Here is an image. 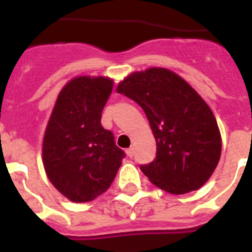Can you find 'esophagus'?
Segmentation results:
<instances>
[{
    "label": "esophagus",
    "mask_w": 252,
    "mask_h": 252,
    "mask_svg": "<svg viewBox=\"0 0 252 252\" xmlns=\"http://www.w3.org/2000/svg\"><path fill=\"white\" fill-rule=\"evenodd\" d=\"M126 154H127V157L128 158H132L133 157V154H135V151H133V148H130L126 150Z\"/></svg>",
    "instance_id": "obj_1"
}]
</instances>
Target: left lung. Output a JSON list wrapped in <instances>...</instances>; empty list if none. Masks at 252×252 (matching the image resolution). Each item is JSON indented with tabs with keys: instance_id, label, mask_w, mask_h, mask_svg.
Segmentation results:
<instances>
[{
	"instance_id": "obj_1",
	"label": "left lung",
	"mask_w": 252,
	"mask_h": 252,
	"mask_svg": "<svg viewBox=\"0 0 252 252\" xmlns=\"http://www.w3.org/2000/svg\"><path fill=\"white\" fill-rule=\"evenodd\" d=\"M117 92L140 104L157 140V157L140 165L153 184L171 194L201 188L221 157V133L202 97L175 73L150 68L125 78Z\"/></svg>"
}]
</instances>
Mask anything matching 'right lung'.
<instances>
[{"mask_svg":"<svg viewBox=\"0 0 252 252\" xmlns=\"http://www.w3.org/2000/svg\"><path fill=\"white\" fill-rule=\"evenodd\" d=\"M113 82L78 77L60 91L43 142L44 168L62 194L77 203L110 188L125 153L101 125Z\"/></svg>","mask_w":252,"mask_h":252,"instance_id":"add662e5","label":"right lung"}]
</instances>
